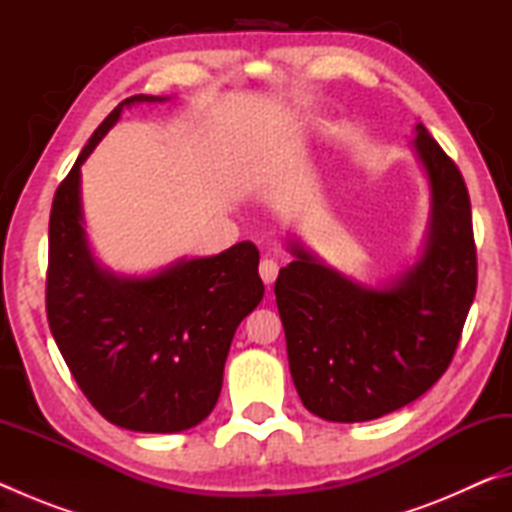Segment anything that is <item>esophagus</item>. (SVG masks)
Segmentation results:
<instances>
[{
	"mask_svg": "<svg viewBox=\"0 0 512 512\" xmlns=\"http://www.w3.org/2000/svg\"><path fill=\"white\" fill-rule=\"evenodd\" d=\"M277 273H280V264H277L275 259H262V264H259V275H262L266 287H271L277 280Z\"/></svg>",
	"mask_w": 512,
	"mask_h": 512,
	"instance_id": "34e87169",
	"label": "esophagus"
}]
</instances>
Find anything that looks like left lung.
Instances as JSON below:
<instances>
[{"label": "left lung", "mask_w": 512, "mask_h": 512, "mask_svg": "<svg viewBox=\"0 0 512 512\" xmlns=\"http://www.w3.org/2000/svg\"><path fill=\"white\" fill-rule=\"evenodd\" d=\"M411 142L429 187L420 253L386 282L352 280L298 239L280 268V311L293 384L329 422H366L424 395L443 377L476 293V250L465 180L422 124Z\"/></svg>", "instance_id": "obj_1"}]
</instances>
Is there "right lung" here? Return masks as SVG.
<instances>
[{
	"label": "right lung",
	"instance_id": "right-lung-1",
	"mask_svg": "<svg viewBox=\"0 0 512 512\" xmlns=\"http://www.w3.org/2000/svg\"><path fill=\"white\" fill-rule=\"evenodd\" d=\"M167 99L135 94L103 119L56 189L49 219L51 334L94 409L142 433L187 431L212 413L232 336L264 298L253 241L142 275L112 271L92 253L83 162L126 108Z\"/></svg>",
	"mask_w": 512,
	"mask_h": 512
}]
</instances>
